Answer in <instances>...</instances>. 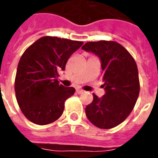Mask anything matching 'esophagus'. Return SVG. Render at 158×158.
Listing matches in <instances>:
<instances>
[{
	"mask_svg": "<svg viewBox=\"0 0 158 158\" xmlns=\"http://www.w3.org/2000/svg\"><path fill=\"white\" fill-rule=\"evenodd\" d=\"M76 92H77V94H82V93H84V91L83 89H78L76 90Z\"/></svg>",
	"mask_w": 158,
	"mask_h": 158,
	"instance_id": "obj_1",
	"label": "esophagus"
}]
</instances>
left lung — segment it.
<instances>
[{"label":"left lung","mask_w":158,"mask_h":158,"mask_svg":"<svg viewBox=\"0 0 158 158\" xmlns=\"http://www.w3.org/2000/svg\"><path fill=\"white\" fill-rule=\"evenodd\" d=\"M82 50L101 60L105 94L85 108L88 119L99 128L109 129L124 121L138 100L140 84L135 60L124 47L115 41L87 42Z\"/></svg>","instance_id":"left-lung-1"}]
</instances>
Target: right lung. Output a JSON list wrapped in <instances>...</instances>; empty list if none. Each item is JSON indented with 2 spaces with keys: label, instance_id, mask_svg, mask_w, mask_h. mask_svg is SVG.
I'll return each mask as SVG.
<instances>
[{
  "label": "right lung",
  "instance_id": "obj_1",
  "mask_svg": "<svg viewBox=\"0 0 158 158\" xmlns=\"http://www.w3.org/2000/svg\"><path fill=\"white\" fill-rule=\"evenodd\" d=\"M84 44L81 41L44 36L29 46L20 57L15 79L16 100L31 122L46 125L64 112V102L75 92L59 84L60 71L69 58Z\"/></svg>",
  "mask_w": 158,
  "mask_h": 158
}]
</instances>
